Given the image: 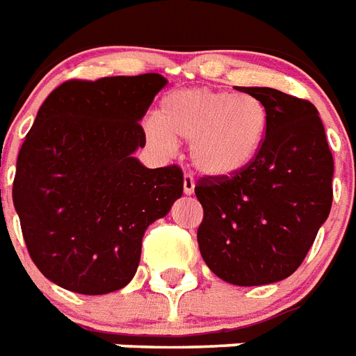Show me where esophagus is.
<instances>
[{"mask_svg": "<svg viewBox=\"0 0 356 356\" xmlns=\"http://www.w3.org/2000/svg\"><path fill=\"white\" fill-rule=\"evenodd\" d=\"M184 193L186 195H193L195 193V178L191 175L184 176Z\"/></svg>", "mask_w": 356, "mask_h": 356, "instance_id": "obj_1", "label": "esophagus"}]
</instances>
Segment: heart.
Instances as JSON below:
<instances>
[{
    "instance_id": "1",
    "label": "heart",
    "mask_w": 356,
    "mask_h": 356,
    "mask_svg": "<svg viewBox=\"0 0 356 356\" xmlns=\"http://www.w3.org/2000/svg\"><path fill=\"white\" fill-rule=\"evenodd\" d=\"M270 112L261 99L213 88H184L161 99L145 136L156 149L189 145L196 172L213 180L241 175L261 154Z\"/></svg>"
}]
</instances>
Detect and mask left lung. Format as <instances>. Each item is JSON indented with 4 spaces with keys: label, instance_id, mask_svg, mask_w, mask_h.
<instances>
[{
    "label": "left lung",
    "instance_id": "obj_1",
    "mask_svg": "<svg viewBox=\"0 0 356 356\" xmlns=\"http://www.w3.org/2000/svg\"><path fill=\"white\" fill-rule=\"evenodd\" d=\"M264 102L270 132L261 154L227 180L202 178L200 254L213 274L238 286L294 274L329 217L332 154L316 106L274 88H237Z\"/></svg>",
    "mask_w": 356,
    "mask_h": 356
}]
</instances>
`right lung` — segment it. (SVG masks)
I'll return each instance as SVG.
<instances>
[{"mask_svg":"<svg viewBox=\"0 0 356 356\" xmlns=\"http://www.w3.org/2000/svg\"><path fill=\"white\" fill-rule=\"evenodd\" d=\"M158 73L67 81L40 106L16 161L13 200L33 263L65 291L129 285L150 224L184 193L178 165L147 169L143 119Z\"/></svg>","mask_w":356,"mask_h":356,"instance_id":"1","label":"right lung"}]
</instances>
